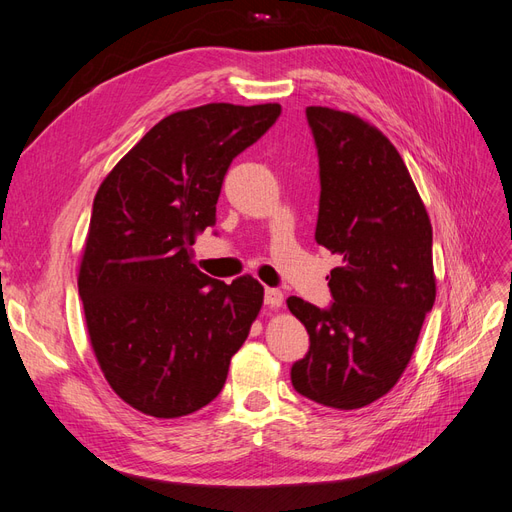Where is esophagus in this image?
<instances>
[{"mask_svg": "<svg viewBox=\"0 0 512 512\" xmlns=\"http://www.w3.org/2000/svg\"><path fill=\"white\" fill-rule=\"evenodd\" d=\"M282 303H284V294H282L280 288H267L265 290V305L267 307L275 309V307H280Z\"/></svg>", "mask_w": 512, "mask_h": 512, "instance_id": "esophagus-1", "label": "esophagus"}]
</instances>
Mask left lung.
Wrapping results in <instances>:
<instances>
[{"label":"left lung","instance_id":"8db88e82","mask_svg":"<svg viewBox=\"0 0 512 512\" xmlns=\"http://www.w3.org/2000/svg\"><path fill=\"white\" fill-rule=\"evenodd\" d=\"M320 166L316 243L342 258L333 303L290 297L309 350L290 369L294 391L356 410L389 393L408 367L436 301L431 222L393 143L352 113L307 106Z\"/></svg>","mask_w":512,"mask_h":512}]
</instances>
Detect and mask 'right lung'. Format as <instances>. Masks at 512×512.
Instances as JSON below:
<instances>
[{
	"mask_svg": "<svg viewBox=\"0 0 512 512\" xmlns=\"http://www.w3.org/2000/svg\"><path fill=\"white\" fill-rule=\"evenodd\" d=\"M282 113L280 104L215 102L156 123L106 175L94 198L79 271L91 348L134 410L177 418L220 395L265 288L192 265L196 235L215 224L224 175Z\"/></svg>",
	"mask_w": 512,
	"mask_h": 512,
	"instance_id": "obj_1",
	"label": "right lung"
}]
</instances>
